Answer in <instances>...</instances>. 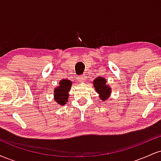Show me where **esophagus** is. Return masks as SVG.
<instances>
[{"label":"esophagus","instance_id":"1","mask_svg":"<svg viewBox=\"0 0 161 161\" xmlns=\"http://www.w3.org/2000/svg\"><path fill=\"white\" fill-rule=\"evenodd\" d=\"M78 80L79 81V82H86V81L87 80V77L86 75H79V76L78 77Z\"/></svg>","mask_w":161,"mask_h":161}]
</instances>
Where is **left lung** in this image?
Masks as SVG:
<instances>
[{
  "mask_svg": "<svg viewBox=\"0 0 161 161\" xmlns=\"http://www.w3.org/2000/svg\"><path fill=\"white\" fill-rule=\"evenodd\" d=\"M92 82H93L95 91L99 95V98L102 101L108 100L110 95H111L112 89L110 88V86L107 84L106 79L102 76H98Z\"/></svg>",
  "mask_w": 161,
  "mask_h": 161,
  "instance_id": "obj_1",
  "label": "left lung"
}]
</instances>
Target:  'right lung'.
Instances as JSON below:
<instances>
[{
	"instance_id": "add662e5",
	"label": "right lung",
	"mask_w": 161,
	"mask_h": 161,
	"mask_svg": "<svg viewBox=\"0 0 161 161\" xmlns=\"http://www.w3.org/2000/svg\"><path fill=\"white\" fill-rule=\"evenodd\" d=\"M72 85L73 83L69 79H61L59 82V86L54 88L53 90V98L55 102L60 106L66 104Z\"/></svg>"
}]
</instances>
